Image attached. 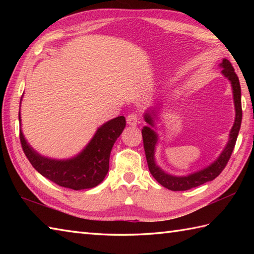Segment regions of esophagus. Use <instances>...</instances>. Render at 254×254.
I'll return each instance as SVG.
<instances>
[{
    "instance_id": "34e87169",
    "label": "esophagus",
    "mask_w": 254,
    "mask_h": 254,
    "mask_svg": "<svg viewBox=\"0 0 254 254\" xmlns=\"http://www.w3.org/2000/svg\"><path fill=\"white\" fill-rule=\"evenodd\" d=\"M138 120H139V118H138L136 113H132V115H128L127 118V124H128V126H131V127H136L137 123L139 122Z\"/></svg>"
}]
</instances>
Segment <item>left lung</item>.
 I'll return each instance as SVG.
<instances>
[{"label":"left lung","instance_id":"8db88e82","mask_svg":"<svg viewBox=\"0 0 254 254\" xmlns=\"http://www.w3.org/2000/svg\"><path fill=\"white\" fill-rule=\"evenodd\" d=\"M219 67L222 68V74L227 78L231 84V89H233L234 96V104H235V122L229 132L228 142L226 144L223 152L220 153L218 157L215 159L212 164L208 165L205 168L197 170L192 174L187 176H174L168 172L163 170L160 167L156 164L155 160V152L156 146L158 144V134L156 132V123L155 121L158 119L159 111L161 107L157 105L156 107L149 108L147 111L144 113V120L148 126L144 127L142 130L143 142H144V149L145 155H146V160L148 165V169L150 174L157 180L161 186L168 189L171 191H187L192 188L198 187L204 185L208 181L214 180L215 178L220 175V172L227 165L228 160L233 153L234 147L236 145L237 137L240 130L241 120H242V109H241V88L239 78L235 73V69L231 65V63L227 59H223L222 63L219 64Z\"/></svg>","mask_w":254,"mask_h":254}]
</instances>
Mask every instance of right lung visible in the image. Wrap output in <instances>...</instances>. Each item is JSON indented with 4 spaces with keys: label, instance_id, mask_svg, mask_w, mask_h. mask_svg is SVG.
Masks as SVG:
<instances>
[{
    "label": "right lung",
    "instance_id": "add662e5",
    "mask_svg": "<svg viewBox=\"0 0 254 254\" xmlns=\"http://www.w3.org/2000/svg\"><path fill=\"white\" fill-rule=\"evenodd\" d=\"M18 119L21 127L20 108ZM124 127L126 118L123 116L111 119L97 128L88 144L77 155L66 159L46 157L38 153L26 141L21 128L19 136L25 155L40 175L58 186L78 191L95 188L104 181L109 170V158L113 144L121 135Z\"/></svg>",
    "mask_w": 254,
    "mask_h": 254
}]
</instances>
